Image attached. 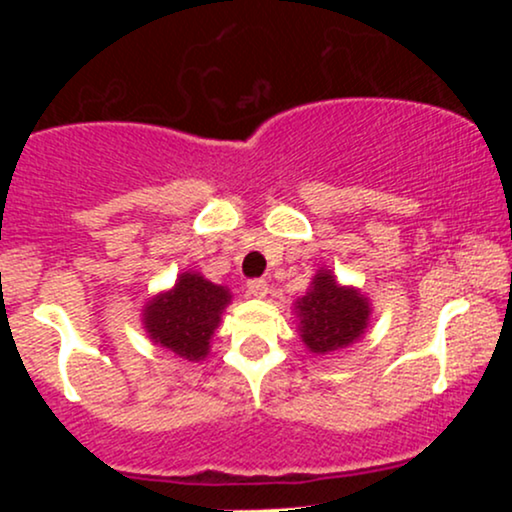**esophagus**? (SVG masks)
Wrapping results in <instances>:
<instances>
[{"mask_svg": "<svg viewBox=\"0 0 512 512\" xmlns=\"http://www.w3.org/2000/svg\"><path fill=\"white\" fill-rule=\"evenodd\" d=\"M267 291H269V286H267V281H264V279L248 281V293L252 298H264V296H267Z\"/></svg>", "mask_w": 512, "mask_h": 512, "instance_id": "esophagus-1", "label": "esophagus"}]
</instances>
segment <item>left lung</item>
I'll list each match as a JSON object with an SVG mask.
<instances>
[{
    "instance_id": "left-lung-1",
    "label": "left lung",
    "mask_w": 512,
    "mask_h": 512,
    "mask_svg": "<svg viewBox=\"0 0 512 512\" xmlns=\"http://www.w3.org/2000/svg\"><path fill=\"white\" fill-rule=\"evenodd\" d=\"M298 330L313 354H332L358 342L368 327L370 303L361 291L342 286L330 269L315 274L308 293L296 301Z\"/></svg>"
}]
</instances>
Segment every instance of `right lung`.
<instances>
[{
  "label": "right lung",
  "instance_id": "1",
  "mask_svg": "<svg viewBox=\"0 0 512 512\" xmlns=\"http://www.w3.org/2000/svg\"><path fill=\"white\" fill-rule=\"evenodd\" d=\"M228 303L231 291L226 286L211 284L202 274L182 272L173 289L144 305V327L151 342L187 361H202Z\"/></svg>",
  "mask_w": 512,
  "mask_h": 512
}]
</instances>
